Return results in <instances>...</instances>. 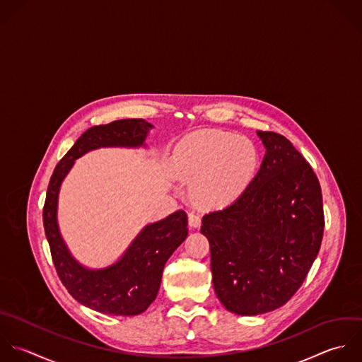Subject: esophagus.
I'll return each instance as SVG.
<instances>
[{"label":"esophagus","mask_w":362,"mask_h":362,"mask_svg":"<svg viewBox=\"0 0 362 362\" xmlns=\"http://www.w3.org/2000/svg\"><path fill=\"white\" fill-rule=\"evenodd\" d=\"M189 226L192 228H199L202 226V218L194 213H189Z\"/></svg>","instance_id":"1"}]
</instances>
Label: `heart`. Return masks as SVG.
Here are the masks:
<instances>
[{
  "label": "heart",
  "instance_id": "1",
  "mask_svg": "<svg viewBox=\"0 0 362 362\" xmlns=\"http://www.w3.org/2000/svg\"><path fill=\"white\" fill-rule=\"evenodd\" d=\"M258 165L255 145L221 129L197 131L182 141L176 153L180 176L194 179L193 196L204 207L234 203L250 186Z\"/></svg>",
  "mask_w": 362,
  "mask_h": 362
}]
</instances>
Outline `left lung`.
I'll return each mask as SVG.
<instances>
[{
    "label": "left lung",
    "instance_id": "left-lung-1",
    "mask_svg": "<svg viewBox=\"0 0 362 362\" xmlns=\"http://www.w3.org/2000/svg\"><path fill=\"white\" fill-rule=\"evenodd\" d=\"M267 152L247 190L203 217L213 286L241 316L272 312L298 292L322 245V187L312 166L284 135L258 131Z\"/></svg>",
    "mask_w": 362,
    "mask_h": 362
}]
</instances>
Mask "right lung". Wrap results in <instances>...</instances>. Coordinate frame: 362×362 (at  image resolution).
I'll return each mask as SVG.
<instances>
[{"label": "right lung", "instance_id": "right-lung-1", "mask_svg": "<svg viewBox=\"0 0 362 362\" xmlns=\"http://www.w3.org/2000/svg\"><path fill=\"white\" fill-rule=\"evenodd\" d=\"M151 127L145 119L129 118L88 128L56 165L46 192L42 217L57 276L78 303L104 315L136 316L149 308L166 261L187 237V216L177 210L146 226L117 264L90 271L70 257L59 234L57 194L62 180L83 153L101 146H141Z\"/></svg>", "mask_w": 362, "mask_h": 362}]
</instances>
